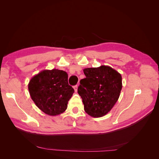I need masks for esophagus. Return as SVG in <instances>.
Segmentation results:
<instances>
[{"instance_id": "esophagus-1", "label": "esophagus", "mask_w": 159, "mask_h": 159, "mask_svg": "<svg viewBox=\"0 0 159 159\" xmlns=\"http://www.w3.org/2000/svg\"><path fill=\"white\" fill-rule=\"evenodd\" d=\"M74 89L75 92H77V91H78V85H74Z\"/></svg>"}]
</instances>
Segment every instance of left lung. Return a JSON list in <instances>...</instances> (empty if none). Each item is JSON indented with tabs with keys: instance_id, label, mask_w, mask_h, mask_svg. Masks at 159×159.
I'll return each instance as SVG.
<instances>
[{
	"instance_id": "obj_1",
	"label": "left lung",
	"mask_w": 159,
	"mask_h": 159,
	"mask_svg": "<svg viewBox=\"0 0 159 159\" xmlns=\"http://www.w3.org/2000/svg\"><path fill=\"white\" fill-rule=\"evenodd\" d=\"M84 73L85 78L80 80L78 92L85 111L91 117H102L117 102L122 88L121 75L105 66L85 68Z\"/></svg>"
}]
</instances>
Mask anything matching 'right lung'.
<instances>
[{
    "instance_id": "right-lung-1",
    "label": "right lung",
    "mask_w": 159,
    "mask_h": 159,
    "mask_svg": "<svg viewBox=\"0 0 159 159\" xmlns=\"http://www.w3.org/2000/svg\"><path fill=\"white\" fill-rule=\"evenodd\" d=\"M68 78L66 71L57 69L44 70L34 76L28 84V90L36 106L49 115L64 112L74 92Z\"/></svg>"
}]
</instances>
